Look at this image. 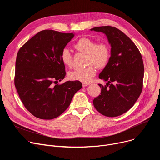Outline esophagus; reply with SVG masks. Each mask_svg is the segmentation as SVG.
<instances>
[{"label": "esophagus", "instance_id": "1", "mask_svg": "<svg viewBox=\"0 0 160 160\" xmlns=\"http://www.w3.org/2000/svg\"><path fill=\"white\" fill-rule=\"evenodd\" d=\"M89 84H90L89 83H88H88H87V82H86V83H82V86H83V88H85V87L88 86Z\"/></svg>", "mask_w": 160, "mask_h": 160}]
</instances>
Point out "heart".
<instances>
[{"instance_id":"obj_1","label":"heart","mask_w":160,"mask_h":160,"mask_svg":"<svg viewBox=\"0 0 160 160\" xmlns=\"http://www.w3.org/2000/svg\"><path fill=\"white\" fill-rule=\"evenodd\" d=\"M74 48L78 51L88 54V63H93L98 68L104 67L108 63L110 57V47L106 43L97 42L90 38H82L74 44ZM62 63L71 67L72 63V56L69 50L64 48L61 53ZM96 74V68L93 65H89L85 68L76 69L69 74V77L72 80L83 83L89 82Z\"/></svg>"}]
</instances>
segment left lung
I'll return each mask as SVG.
<instances>
[{"mask_svg": "<svg viewBox=\"0 0 160 160\" xmlns=\"http://www.w3.org/2000/svg\"><path fill=\"white\" fill-rule=\"evenodd\" d=\"M102 32L111 46L110 57L98 77L106 84H98L100 95L93 100L96 110L106 117L121 115L134 105L142 89L144 65L133 42L120 30L110 26L95 27Z\"/></svg>", "mask_w": 160, "mask_h": 160, "instance_id": "1", "label": "left lung"}]
</instances>
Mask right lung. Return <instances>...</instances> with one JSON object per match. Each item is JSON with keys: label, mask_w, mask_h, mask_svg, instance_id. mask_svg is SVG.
<instances>
[{"label": "right lung", "mask_w": 160, "mask_h": 160, "mask_svg": "<svg viewBox=\"0 0 160 160\" xmlns=\"http://www.w3.org/2000/svg\"><path fill=\"white\" fill-rule=\"evenodd\" d=\"M74 36L73 33L42 30L17 55L15 86L25 108L38 118L52 119L60 116L82 88L77 80L53 85L65 77L61 53Z\"/></svg>", "instance_id": "add662e5"}]
</instances>
